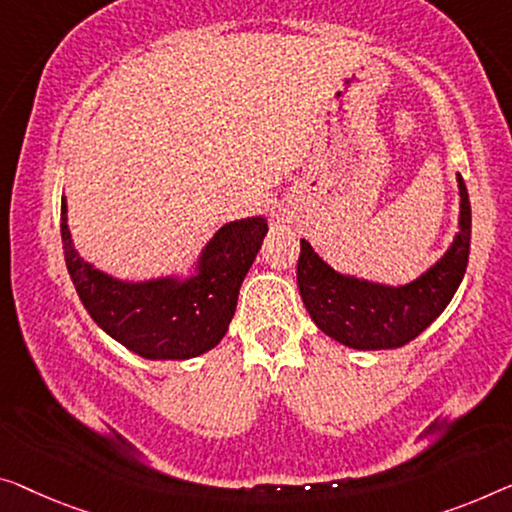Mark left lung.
<instances>
[{
  "instance_id": "left-lung-1",
  "label": "left lung",
  "mask_w": 512,
  "mask_h": 512,
  "mask_svg": "<svg viewBox=\"0 0 512 512\" xmlns=\"http://www.w3.org/2000/svg\"><path fill=\"white\" fill-rule=\"evenodd\" d=\"M460 183V234L451 250L404 287H384L335 273L305 239H301V299L312 322L333 340L354 349H395L407 345L437 319L460 287L469 264L471 204L464 179Z\"/></svg>"
}]
</instances>
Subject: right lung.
<instances>
[{"label": "right lung", "mask_w": 512, "mask_h": 512, "mask_svg": "<svg viewBox=\"0 0 512 512\" xmlns=\"http://www.w3.org/2000/svg\"><path fill=\"white\" fill-rule=\"evenodd\" d=\"M266 234L264 218L234 220L209 241L200 276L186 282H121L75 253L61 200V246L82 305L101 329L144 358H193L227 333L239 287Z\"/></svg>", "instance_id": "right-lung-1"}]
</instances>
